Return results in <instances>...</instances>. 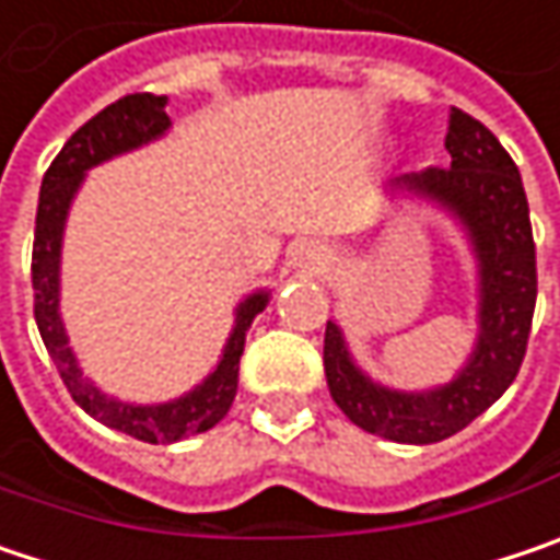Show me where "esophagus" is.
I'll return each instance as SVG.
<instances>
[{
    "instance_id": "esophagus-1",
    "label": "esophagus",
    "mask_w": 560,
    "mask_h": 560,
    "mask_svg": "<svg viewBox=\"0 0 560 560\" xmlns=\"http://www.w3.org/2000/svg\"><path fill=\"white\" fill-rule=\"evenodd\" d=\"M293 260H296V267H300L302 273H308V277H318V273L328 270V255L322 248H300Z\"/></svg>"
}]
</instances>
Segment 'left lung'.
Instances as JSON below:
<instances>
[{"mask_svg": "<svg viewBox=\"0 0 560 560\" xmlns=\"http://www.w3.org/2000/svg\"><path fill=\"white\" fill-rule=\"evenodd\" d=\"M450 168L395 178L465 225L478 260V340L459 376L430 392H395L373 382L350 357L338 322L325 328V376L331 398L366 433L395 443H440L485 415L516 380L536 312V242L523 178L498 137L450 110Z\"/></svg>", "mask_w": 560, "mask_h": 560, "instance_id": "left-lung-1", "label": "left lung"}]
</instances>
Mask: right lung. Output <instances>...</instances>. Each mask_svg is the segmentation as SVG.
<instances>
[{
	"instance_id": "obj_1",
	"label": "right lung",
	"mask_w": 560,
	"mask_h": 560,
	"mask_svg": "<svg viewBox=\"0 0 560 560\" xmlns=\"http://www.w3.org/2000/svg\"><path fill=\"white\" fill-rule=\"evenodd\" d=\"M165 104H168L165 95H149V92L124 95L120 101L98 110L89 124H82L66 140L60 155L50 162L44 184H40L34 255H31L37 331L44 338L47 353L54 357L60 380L66 382L72 401L85 415L101 420L104 427H114L127 436H137L142 443H178L184 436H194V433L217 427L229 415V408L235 401V388H238V360L245 350V335H248L255 315L264 312V305L270 300V293L260 290V293H252L245 302H238L235 328L225 340V350H222L217 370L197 388H190L187 395H180L175 401L127 405V401L107 398L95 382L82 376L60 318V252L69 203H72V197H75V190H79L89 168H95V165L120 155V152H130V149H140L145 142L159 140L172 127Z\"/></svg>"
}]
</instances>
